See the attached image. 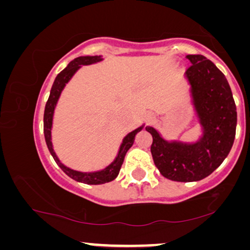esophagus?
Instances as JSON below:
<instances>
[{
	"instance_id": "34e87169",
	"label": "esophagus",
	"mask_w": 250,
	"mask_h": 250,
	"mask_svg": "<svg viewBox=\"0 0 250 250\" xmlns=\"http://www.w3.org/2000/svg\"><path fill=\"white\" fill-rule=\"evenodd\" d=\"M153 113H150V112H149V113H147V117H146V119H147V120H148V121H152L153 120Z\"/></svg>"
}]
</instances>
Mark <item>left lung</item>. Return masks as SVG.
Returning a JSON list of instances; mask_svg holds the SVG:
<instances>
[{
	"instance_id": "obj_1",
	"label": "left lung",
	"mask_w": 250,
	"mask_h": 250,
	"mask_svg": "<svg viewBox=\"0 0 250 250\" xmlns=\"http://www.w3.org/2000/svg\"><path fill=\"white\" fill-rule=\"evenodd\" d=\"M191 65L186 71L190 86L200 136L195 142L167 140L153 126V161L160 173L178 182L199 181L222 164L233 145L237 108L226 76L203 55H187Z\"/></svg>"
}]
</instances>
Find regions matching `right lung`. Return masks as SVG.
Here are the masks:
<instances>
[{"label": "right lung", "instance_id": "obj_1", "mask_svg": "<svg viewBox=\"0 0 250 250\" xmlns=\"http://www.w3.org/2000/svg\"><path fill=\"white\" fill-rule=\"evenodd\" d=\"M103 61V58L101 55H86V56H79L75 60H72L71 62L66 65L65 69H63L61 72L56 76V78L53 83V86L51 88L50 97H48L47 103L45 105V111H44V136H45V142H46L47 148L50 150L51 155L53 156L56 164L61 167V170L64 173L70 177L73 180L83 182L86 185H102L106 184V182L113 181L115 178L118 177L119 172H120L121 165L124 163L125 156L126 152H128L130 147L132 146L133 142H135V137L139 131H142L145 126V124L142 125L138 128H136L132 131H130L124 139L120 147H119L118 154L115 156V159L111 162L107 167L98 171L94 172H82L73 170V168L66 167L56 155L53 148V143H52V126H53V118H54V111L58 104L59 98L61 96V93L64 89L66 83H68L75 73L82 68L83 65H90L95 64V63Z\"/></svg>", "mask_w": 250, "mask_h": 250}]
</instances>
